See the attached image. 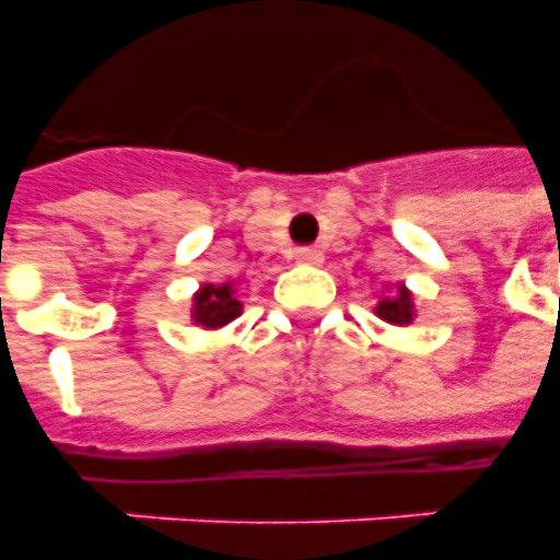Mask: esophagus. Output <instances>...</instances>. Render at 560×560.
<instances>
[{
    "instance_id": "obj_1",
    "label": "esophagus",
    "mask_w": 560,
    "mask_h": 560,
    "mask_svg": "<svg viewBox=\"0 0 560 560\" xmlns=\"http://www.w3.org/2000/svg\"><path fill=\"white\" fill-rule=\"evenodd\" d=\"M293 258H296L299 264H323V258L325 255L319 253V249H316V246H302V249H296V255H293Z\"/></svg>"
}]
</instances>
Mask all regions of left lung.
<instances>
[{"label":"left lung","mask_w":560,"mask_h":560,"mask_svg":"<svg viewBox=\"0 0 560 560\" xmlns=\"http://www.w3.org/2000/svg\"><path fill=\"white\" fill-rule=\"evenodd\" d=\"M374 314L381 316L383 323L407 328V325L416 319V296H412V290H409L404 281L395 284V288H389V293L381 296V302L374 305Z\"/></svg>","instance_id":"1"}]
</instances>
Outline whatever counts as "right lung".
Returning a JSON list of instances; mask_svg holds the SVG:
<instances>
[{
  "label": "right lung",
  "mask_w": 560,
  "mask_h": 560,
  "mask_svg": "<svg viewBox=\"0 0 560 560\" xmlns=\"http://www.w3.org/2000/svg\"><path fill=\"white\" fill-rule=\"evenodd\" d=\"M244 305L237 302L235 284L223 281V284H202L191 296V323L206 328V331H218L226 328L232 319H237Z\"/></svg>",
  "instance_id": "obj_1"
}]
</instances>
